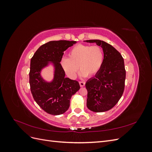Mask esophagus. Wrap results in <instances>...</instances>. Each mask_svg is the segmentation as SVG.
Here are the masks:
<instances>
[{
    "label": "esophagus",
    "mask_w": 152,
    "mask_h": 152,
    "mask_svg": "<svg viewBox=\"0 0 152 152\" xmlns=\"http://www.w3.org/2000/svg\"><path fill=\"white\" fill-rule=\"evenodd\" d=\"M85 82H84V81H80L79 82V84H80V87H84V86H85Z\"/></svg>",
    "instance_id": "esophagus-1"
}]
</instances>
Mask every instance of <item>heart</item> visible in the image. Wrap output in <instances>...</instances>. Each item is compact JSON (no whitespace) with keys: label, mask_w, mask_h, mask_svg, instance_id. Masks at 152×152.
<instances>
[{"label":"heart","mask_w":152,"mask_h":152,"mask_svg":"<svg viewBox=\"0 0 152 152\" xmlns=\"http://www.w3.org/2000/svg\"><path fill=\"white\" fill-rule=\"evenodd\" d=\"M104 51L99 45L78 44L68 53V58L61 59V64L66 75L75 78L79 70L82 74L93 77L97 74L104 62Z\"/></svg>","instance_id":"1"}]
</instances>
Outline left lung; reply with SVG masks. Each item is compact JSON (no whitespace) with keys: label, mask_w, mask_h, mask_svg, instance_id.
<instances>
[{"label":"left lung","mask_w":152,"mask_h":152,"mask_svg":"<svg viewBox=\"0 0 152 152\" xmlns=\"http://www.w3.org/2000/svg\"><path fill=\"white\" fill-rule=\"evenodd\" d=\"M86 42H96L102 47L104 56L101 70L86 83L87 107L94 112L108 111L118 103L124 93L126 80L124 58L115 48L103 40Z\"/></svg>","instance_id":"left-lung-1"}]
</instances>
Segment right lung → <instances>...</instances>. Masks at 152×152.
<instances>
[{"label": "right lung", "mask_w": 152, "mask_h": 152, "mask_svg": "<svg viewBox=\"0 0 152 152\" xmlns=\"http://www.w3.org/2000/svg\"><path fill=\"white\" fill-rule=\"evenodd\" d=\"M76 41H50L37 50L30 61L29 82L31 93L36 103L45 112L58 115L65 113L70 107L72 96L80 89L79 82L65 77V72L61 65L64 51ZM53 62L55 70L53 80L45 82L40 76V71Z\"/></svg>", "instance_id": "right-lung-1"}]
</instances>
